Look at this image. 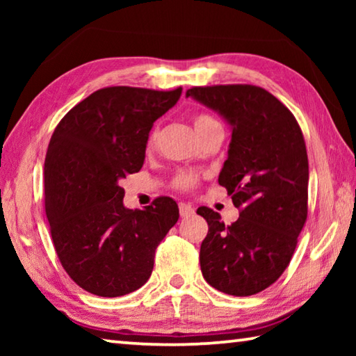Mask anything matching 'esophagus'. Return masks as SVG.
Returning <instances> with one entry per match:
<instances>
[{"label": "esophagus", "instance_id": "obj_1", "mask_svg": "<svg viewBox=\"0 0 356 356\" xmlns=\"http://www.w3.org/2000/svg\"><path fill=\"white\" fill-rule=\"evenodd\" d=\"M179 212H180V216H182V218H186V216H191L193 213H195V209L188 206V204L180 202L179 204Z\"/></svg>", "mask_w": 356, "mask_h": 356}]
</instances>
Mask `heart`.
Returning <instances> with one entry per match:
<instances>
[{
	"label": "heart",
	"instance_id": "1",
	"mask_svg": "<svg viewBox=\"0 0 356 356\" xmlns=\"http://www.w3.org/2000/svg\"><path fill=\"white\" fill-rule=\"evenodd\" d=\"M193 127H195L196 134L200 135V138H204L206 135H209L210 131L213 130H218L221 129V125L218 120H216L212 114L209 113H197L193 116ZM156 138H159V129H154L149 134V138H147V146L152 147ZM197 184V176L195 172H190V171H182L179 172L176 177H174L172 180V185L174 188L177 190H182V191H188L191 188H195Z\"/></svg>",
	"mask_w": 356,
	"mask_h": 356
}]
</instances>
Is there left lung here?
Instances as JSON below:
<instances>
[{"label": "left lung", "mask_w": 356, "mask_h": 356, "mask_svg": "<svg viewBox=\"0 0 356 356\" xmlns=\"http://www.w3.org/2000/svg\"><path fill=\"white\" fill-rule=\"evenodd\" d=\"M186 97L216 110L232 125L218 182L240 216L226 226L212 209L196 210L209 225L200 251L202 276L227 295L259 293L284 273L308 218L303 131L286 105L254 84L193 86Z\"/></svg>", "instance_id": "8db88e82"}]
</instances>
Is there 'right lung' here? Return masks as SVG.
<instances>
[{
    "label": "right lung",
    "instance_id": "right-lung-1",
    "mask_svg": "<svg viewBox=\"0 0 356 356\" xmlns=\"http://www.w3.org/2000/svg\"><path fill=\"white\" fill-rule=\"evenodd\" d=\"M182 88L99 89L59 120L44 166V202L59 262L99 297L140 289L155 250L179 220L168 196L144 210L125 209L120 180L144 163L149 131L177 104Z\"/></svg>",
    "mask_w": 356,
    "mask_h": 356
}]
</instances>
